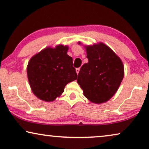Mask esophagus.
<instances>
[{"instance_id":"1","label":"esophagus","mask_w":149,"mask_h":149,"mask_svg":"<svg viewBox=\"0 0 149 149\" xmlns=\"http://www.w3.org/2000/svg\"><path fill=\"white\" fill-rule=\"evenodd\" d=\"M79 71H80V68H76V72H77V74H79Z\"/></svg>"}]
</instances>
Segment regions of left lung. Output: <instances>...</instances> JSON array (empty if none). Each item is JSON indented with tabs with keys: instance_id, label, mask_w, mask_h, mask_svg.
I'll list each match as a JSON object with an SVG mask.
<instances>
[{
	"instance_id": "left-lung-1",
	"label": "left lung",
	"mask_w": 149,
	"mask_h": 149,
	"mask_svg": "<svg viewBox=\"0 0 149 149\" xmlns=\"http://www.w3.org/2000/svg\"><path fill=\"white\" fill-rule=\"evenodd\" d=\"M81 45V42H78ZM88 62L80 69L77 83L86 98L94 104L109 101L121 85L124 66L119 56L102 42L84 45Z\"/></svg>"
}]
</instances>
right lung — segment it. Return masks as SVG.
<instances>
[{"label": "right lung", "instance_id": "add662e5", "mask_svg": "<svg viewBox=\"0 0 149 149\" xmlns=\"http://www.w3.org/2000/svg\"><path fill=\"white\" fill-rule=\"evenodd\" d=\"M68 50V45L60 44L55 47H47L28 62V82L32 92L40 100L54 101L62 94L68 83L77 79Z\"/></svg>", "mask_w": 149, "mask_h": 149}]
</instances>
